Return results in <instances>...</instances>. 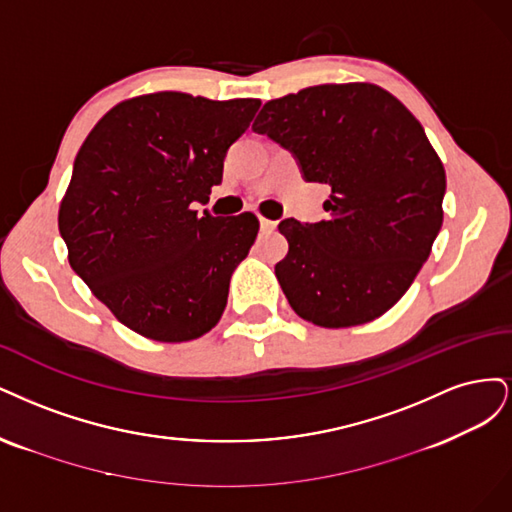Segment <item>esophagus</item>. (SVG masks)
<instances>
[{
	"instance_id": "obj_1",
	"label": "esophagus",
	"mask_w": 512,
	"mask_h": 512,
	"mask_svg": "<svg viewBox=\"0 0 512 512\" xmlns=\"http://www.w3.org/2000/svg\"><path fill=\"white\" fill-rule=\"evenodd\" d=\"M259 227H261V232H274V229H276V221L259 217Z\"/></svg>"
}]
</instances>
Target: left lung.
<instances>
[{"label":"left lung","instance_id":"8db88e82","mask_svg":"<svg viewBox=\"0 0 512 512\" xmlns=\"http://www.w3.org/2000/svg\"><path fill=\"white\" fill-rule=\"evenodd\" d=\"M253 129L332 187L327 221L278 225L289 253L274 272L291 308L329 329L385 315L442 227L447 176L415 114L372 82H344L270 100Z\"/></svg>","mask_w":512,"mask_h":512}]
</instances>
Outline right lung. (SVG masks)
Here are the masks:
<instances>
[{
  "mask_svg": "<svg viewBox=\"0 0 512 512\" xmlns=\"http://www.w3.org/2000/svg\"><path fill=\"white\" fill-rule=\"evenodd\" d=\"M259 106L146 93L110 108L82 142L59 232L72 270L136 334L187 342L219 323L259 221L191 206L221 183L227 148Z\"/></svg>",
  "mask_w": 512,
  "mask_h": 512,
  "instance_id": "right-lung-1",
  "label": "right lung"
}]
</instances>
